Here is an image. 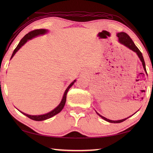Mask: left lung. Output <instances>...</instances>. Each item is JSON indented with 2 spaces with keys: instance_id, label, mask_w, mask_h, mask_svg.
<instances>
[{
  "instance_id": "8db88e82",
  "label": "left lung",
  "mask_w": 153,
  "mask_h": 153,
  "mask_svg": "<svg viewBox=\"0 0 153 153\" xmlns=\"http://www.w3.org/2000/svg\"><path fill=\"white\" fill-rule=\"evenodd\" d=\"M116 35H117V37H118L119 43L122 44L123 45H124V46H126V47L129 48V49L133 51L134 52H135V53L137 54V56L139 58V59H140V60L141 61L142 64H143V68H144V70L145 71V73L147 74V70H146V68H145V61H144L143 56V55H142V53H141V51L139 50V48L137 47H136V45L134 44V41H132V39L130 38V37H129V35L127 34L126 33H124V32H120V33H117ZM137 111H138V110H137ZM97 112V114H98L100 117H101V118L103 120H106V121L110 123H121V122H122L123 121H125L126 120H127L128 118H129V117L131 116H130L128 117V118H124V119H122V120H111L107 119V118H105V117H104V116H101L100 114H99L97 112ZM134 114H135V113ZM134 114H133V115H134Z\"/></svg>"
}]
</instances>
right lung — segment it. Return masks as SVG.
<instances>
[{"label":"right lung","instance_id":"1","mask_svg":"<svg viewBox=\"0 0 153 153\" xmlns=\"http://www.w3.org/2000/svg\"><path fill=\"white\" fill-rule=\"evenodd\" d=\"M47 32H48L47 30H45V29H40V30H33L32 31H30V33H28L27 34L25 35V36L22 39L21 41H19V43L18 45V46L16 47L14 52H13L12 56L10 58V60L13 58V56H14V54L17 53L19 48H20L23 46V45H24L25 43H26L29 40H31V39H33L37 36H39V35L46 34ZM76 82V79H75L74 82H72L70 84L69 86L67 87V89H66V91H65L63 97H62V99L60 103L56 107V108L53 109V110H51V111L45 114H42V115H30V114H25L24 112H21L20 110H18L22 114H24L25 116H27L29 118L35 120V121H43V120H47L48 118H51L53 116H54L56 114H57L60 112L61 110L63 109L64 106L65 105V103H66V95H67L68 90L70 89V87L74 85V83Z\"/></svg>","mask_w":153,"mask_h":153}]
</instances>
